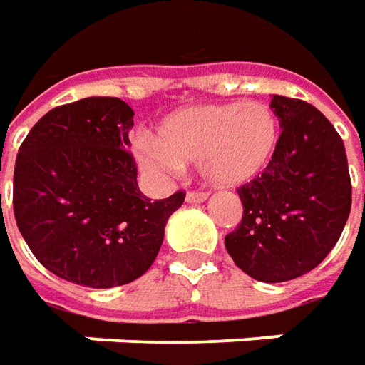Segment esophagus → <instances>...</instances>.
<instances>
[{
    "instance_id": "1",
    "label": "esophagus",
    "mask_w": 365,
    "mask_h": 365,
    "mask_svg": "<svg viewBox=\"0 0 365 365\" xmlns=\"http://www.w3.org/2000/svg\"><path fill=\"white\" fill-rule=\"evenodd\" d=\"M207 192H203V190H190V192H187V203H203V201H207Z\"/></svg>"
}]
</instances>
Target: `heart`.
Wrapping results in <instances>:
<instances>
[{"label":"heart","mask_w":365,"mask_h":365,"mask_svg":"<svg viewBox=\"0 0 365 365\" xmlns=\"http://www.w3.org/2000/svg\"><path fill=\"white\" fill-rule=\"evenodd\" d=\"M280 144V121L256 101L176 109L140 140L135 156L150 173H173L195 162L209 185L237 187L262 175Z\"/></svg>","instance_id":"heart-1"}]
</instances>
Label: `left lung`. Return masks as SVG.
<instances>
[{
  "mask_svg": "<svg viewBox=\"0 0 365 365\" xmlns=\"http://www.w3.org/2000/svg\"><path fill=\"white\" fill-rule=\"evenodd\" d=\"M280 144L268 168L237 189L240 225L225 235L235 266L259 282H287L317 268L351 211L344 140L311 103L274 95Z\"/></svg>",
  "mask_w": 365,
  "mask_h": 365,
  "instance_id": "obj_1",
  "label": "left lung"
}]
</instances>
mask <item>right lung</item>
<instances>
[{
    "label": "right lung",
    "instance_id": "right-lung-1",
    "mask_svg": "<svg viewBox=\"0 0 365 365\" xmlns=\"http://www.w3.org/2000/svg\"><path fill=\"white\" fill-rule=\"evenodd\" d=\"M132 107L87 97L54 107L21 142L14 215L36 259L68 282L111 288L140 278L158 256L164 225L185 201H150L125 150Z\"/></svg>",
    "mask_w": 365,
    "mask_h": 365
}]
</instances>
